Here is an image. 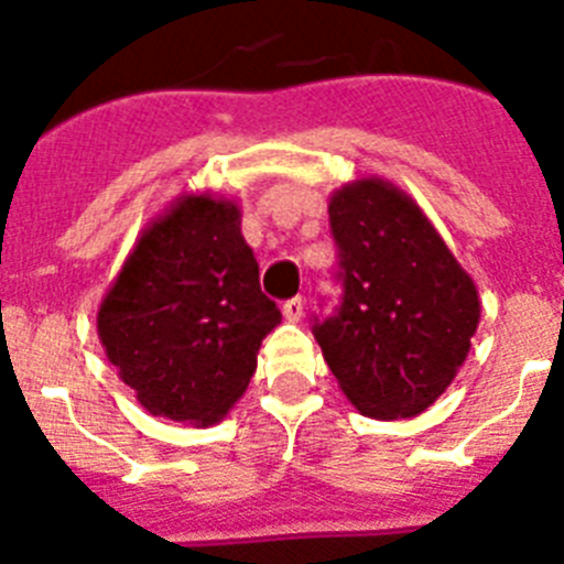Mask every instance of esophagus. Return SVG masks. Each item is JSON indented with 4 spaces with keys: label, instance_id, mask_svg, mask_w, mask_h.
Segmentation results:
<instances>
[{
    "label": "esophagus",
    "instance_id": "obj_1",
    "mask_svg": "<svg viewBox=\"0 0 564 564\" xmlns=\"http://www.w3.org/2000/svg\"><path fill=\"white\" fill-rule=\"evenodd\" d=\"M282 313H285L288 322H302V316H305V299L302 296L288 299L285 305H282Z\"/></svg>",
    "mask_w": 564,
    "mask_h": 564
}]
</instances>
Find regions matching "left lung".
Here are the masks:
<instances>
[{
	"label": "left lung",
	"mask_w": 564,
	"mask_h": 564,
	"mask_svg": "<svg viewBox=\"0 0 564 564\" xmlns=\"http://www.w3.org/2000/svg\"><path fill=\"white\" fill-rule=\"evenodd\" d=\"M341 305L313 336L361 415L415 417L455 381L480 322L477 288L410 194L378 177L333 192Z\"/></svg>",
	"instance_id": "left-lung-1"
}]
</instances>
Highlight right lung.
<instances>
[{
	"label": "right lung",
	"mask_w": 564,
	"mask_h": 564,
	"mask_svg": "<svg viewBox=\"0 0 564 564\" xmlns=\"http://www.w3.org/2000/svg\"><path fill=\"white\" fill-rule=\"evenodd\" d=\"M279 322L237 203L183 194L134 242L98 307V338L149 415L212 426L248 390Z\"/></svg>",
	"instance_id": "right-lung-1"
}]
</instances>
